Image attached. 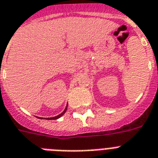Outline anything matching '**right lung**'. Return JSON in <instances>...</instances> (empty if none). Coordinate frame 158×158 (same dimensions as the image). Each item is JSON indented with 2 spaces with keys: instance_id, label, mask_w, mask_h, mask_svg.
Returning a JSON list of instances; mask_svg holds the SVG:
<instances>
[{
  "instance_id": "1",
  "label": "right lung",
  "mask_w": 158,
  "mask_h": 158,
  "mask_svg": "<svg viewBox=\"0 0 158 158\" xmlns=\"http://www.w3.org/2000/svg\"><path fill=\"white\" fill-rule=\"evenodd\" d=\"M67 107H68V105H67V106H66V107H65V109H64V110L63 112H62V113H61V114H58V115H57V116H55V117H52V118H46V119H48V120H51V119H57V118H60L61 116H62V115H63L64 114L65 112H66V110H67Z\"/></svg>"
}]
</instances>
